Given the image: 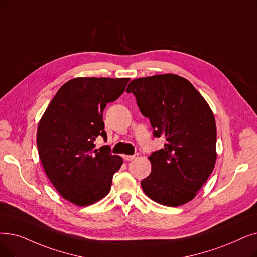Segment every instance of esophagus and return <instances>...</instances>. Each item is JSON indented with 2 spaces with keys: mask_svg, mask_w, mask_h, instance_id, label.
<instances>
[{
  "mask_svg": "<svg viewBox=\"0 0 257 257\" xmlns=\"http://www.w3.org/2000/svg\"><path fill=\"white\" fill-rule=\"evenodd\" d=\"M122 158H124V160H125V161L130 162V161H133L135 159H137V158H138V154H133V155H124V156H122Z\"/></svg>",
  "mask_w": 257,
  "mask_h": 257,
  "instance_id": "esophagus-1",
  "label": "esophagus"
}]
</instances>
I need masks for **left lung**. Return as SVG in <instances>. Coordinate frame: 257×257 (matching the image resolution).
<instances>
[{"label": "left lung", "mask_w": 257, "mask_h": 257, "mask_svg": "<svg viewBox=\"0 0 257 257\" xmlns=\"http://www.w3.org/2000/svg\"><path fill=\"white\" fill-rule=\"evenodd\" d=\"M126 92L136 96L154 138L167 141L149 156L152 171L141 182L143 191L168 207L190 202L216 161V125L209 105L190 82L176 74L133 80Z\"/></svg>", "instance_id": "1"}]
</instances>
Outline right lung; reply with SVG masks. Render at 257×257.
<instances>
[{"label":"right lung","mask_w":257,"mask_h":257,"mask_svg":"<svg viewBox=\"0 0 257 257\" xmlns=\"http://www.w3.org/2000/svg\"><path fill=\"white\" fill-rule=\"evenodd\" d=\"M130 79L77 77L65 83L41 118L37 132L39 156L58 192L77 206L106 196L122 159L94 142L104 130L103 111L114 102Z\"/></svg>","instance_id":"right-lung-1"}]
</instances>
